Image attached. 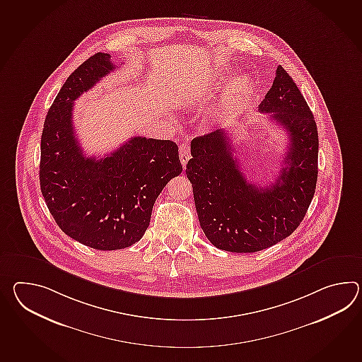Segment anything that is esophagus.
Returning a JSON list of instances; mask_svg holds the SVG:
<instances>
[{
    "mask_svg": "<svg viewBox=\"0 0 362 362\" xmlns=\"http://www.w3.org/2000/svg\"><path fill=\"white\" fill-rule=\"evenodd\" d=\"M179 157H180V162L183 165V168H185L188 160L191 158V149H189V145L187 143L179 145Z\"/></svg>",
    "mask_w": 362,
    "mask_h": 362,
    "instance_id": "obj_1",
    "label": "esophagus"
}]
</instances>
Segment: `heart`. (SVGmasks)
Segmentation results:
<instances>
[{
	"instance_id": "heart-1",
	"label": "heart",
	"mask_w": 362,
	"mask_h": 362,
	"mask_svg": "<svg viewBox=\"0 0 362 362\" xmlns=\"http://www.w3.org/2000/svg\"><path fill=\"white\" fill-rule=\"evenodd\" d=\"M231 74L233 71L228 67H225L219 71V76L222 81H227L231 76ZM253 89L255 87L250 78L245 75L236 78L226 92L223 109L227 112H239L244 109V106L247 105L253 93Z\"/></svg>"
}]
</instances>
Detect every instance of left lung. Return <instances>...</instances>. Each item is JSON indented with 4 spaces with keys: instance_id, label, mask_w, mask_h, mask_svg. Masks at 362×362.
Instances as JSON below:
<instances>
[{
    "instance_id": "8db88e82",
    "label": "left lung",
    "mask_w": 362,
    "mask_h": 362,
    "mask_svg": "<svg viewBox=\"0 0 362 362\" xmlns=\"http://www.w3.org/2000/svg\"><path fill=\"white\" fill-rule=\"evenodd\" d=\"M288 132V152L273 185L247 180L223 131L194 137L185 174L192 183L201 228L219 250L253 253L293 233L305 217L318 177V131L296 83L278 66L258 106Z\"/></svg>"
}]
</instances>
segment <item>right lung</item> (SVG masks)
<instances>
[{
    "mask_svg": "<svg viewBox=\"0 0 362 362\" xmlns=\"http://www.w3.org/2000/svg\"><path fill=\"white\" fill-rule=\"evenodd\" d=\"M114 69L107 53L83 62L58 92L41 135L40 188L50 214L66 235L100 250L140 240L158 194L183 170L171 140L135 136L104 158L83 154L74 101Z\"/></svg>",
    "mask_w": 362,
    "mask_h": 362,
    "instance_id": "obj_1",
    "label": "right lung"
}]
</instances>
